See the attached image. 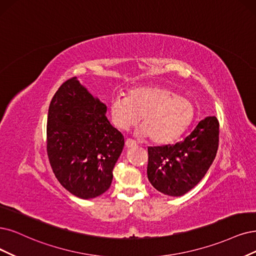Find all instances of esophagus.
Returning a JSON list of instances; mask_svg holds the SVG:
<instances>
[{
	"mask_svg": "<svg viewBox=\"0 0 256 256\" xmlns=\"http://www.w3.org/2000/svg\"><path fill=\"white\" fill-rule=\"evenodd\" d=\"M126 146L128 148H133L136 146V141H134L133 139H126Z\"/></svg>",
	"mask_w": 256,
	"mask_h": 256,
	"instance_id": "esophagus-1",
	"label": "esophagus"
}]
</instances>
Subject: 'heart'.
Wrapping results in <instances>:
<instances>
[{"mask_svg":"<svg viewBox=\"0 0 256 256\" xmlns=\"http://www.w3.org/2000/svg\"><path fill=\"white\" fill-rule=\"evenodd\" d=\"M112 124L120 130L135 126L141 116V135L155 144L171 142L191 124L195 116L193 102L166 86L132 88L128 96H116L110 102Z\"/></svg>","mask_w":256,"mask_h":256,"instance_id":"1","label":"heart"}]
</instances>
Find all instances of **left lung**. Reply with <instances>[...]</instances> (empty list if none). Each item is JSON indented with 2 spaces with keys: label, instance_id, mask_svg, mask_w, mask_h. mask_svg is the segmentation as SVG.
<instances>
[{
  "label": "left lung",
  "instance_id": "obj_1",
  "mask_svg": "<svg viewBox=\"0 0 256 256\" xmlns=\"http://www.w3.org/2000/svg\"><path fill=\"white\" fill-rule=\"evenodd\" d=\"M220 141V122L206 117L180 142L148 146V178L157 191L168 196L188 193L213 164Z\"/></svg>",
  "mask_w": 256,
  "mask_h": 256
}]
</instances>
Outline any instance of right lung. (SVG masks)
I'll list each match as a JSON object with an SVG mask.
<instances>
[{
	"instance_id": "add662e5",
	"label": "right lung",
	"mask_w": 256,
	"mask_h": 256,
	"mask_svg": "<svg viewBox=\"0 0 256 256\" xmlns=\"http://www.w3.org/2000/svg\"><path fill=\"white\" fill-rule=\"evenodd\" d=\"M106 106L80 84L65 81L52 99L47 117V156L63 188L82 200L108 190L124 138L106 116Z\"/></svg>"
}]
</instances>
